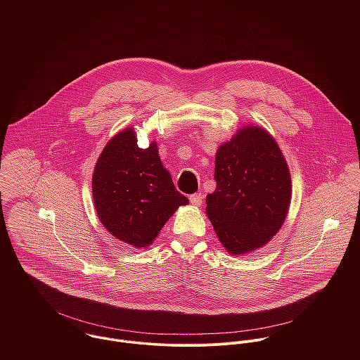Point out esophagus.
Segmentation results:
<instances>
[{"label":"esophagus","mask_w":360,"mask_h":360,"mask_svg":"<svg viewBox=\"0 0 360 360\" xmlns=\"http://www.w3.org/2000/svg\"><path fill=\"white\" fill-rule=\"evenodd\" d=\"M202 201H204V197H202L201 193H197V194L190 195V202H191L193 205L200 206L202 204Z\"/></svg>","instance_id":"1"}]
</instances>
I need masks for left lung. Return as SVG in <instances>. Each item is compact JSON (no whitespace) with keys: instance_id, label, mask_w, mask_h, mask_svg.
<instances>
[{"instance_id":"obj_1","label":"left lung","mask_w":360,"mask_h":360,"mask_svg":"<svg viewBox=\"0 0 360 360\" xmlns=\"http://www.w3.org/2000/svg\"><path fill=\"white\" fill-rule=\"evenodd\" d=\"M216 190L206 195V214L231 255L269 243L291 202V176L276 140L259 126H245L219 147Z\"/></svg>"}]
</instances>
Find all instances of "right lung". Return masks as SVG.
Segmentation results:
<instances>
[{
    "instance_id": "1",
    "label": "right lung",
    "mask_w": 360,
    "mask_h": 360,
    "mask_svg": "<svg viewBox=\"0 0 360 360\" xmlns=\"http://www.w3.org/2000/svg\"><path fill=\"white\" fill-rule=\"evenodd\" d=\"M93 197L103 227L136 248L148 247L188 200L163 167L156 143L140 148L134 129L109 140L93 173Z\"/></svg>"
}]
</instances>
